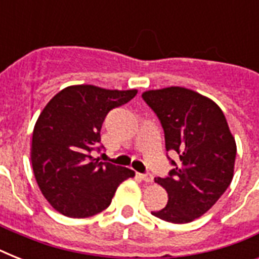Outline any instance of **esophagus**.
<instances>
[{
    "instance_id": "1",
    "label": "esophagus",
    "mask_w": 259,
    "mask_h": 259,
    "mask_svg": "<svg viewBox=\"0 0 259 259\" xmlns=\"http://www.w3.org/2000/svg\"><path fill=\"white\" fill-rule=\"evenodd\" d=\"M138 176H140V179H142V180L145 181V183H152V181H153V176L149 175V173H141V175H138Z\"/></svg>"
}]
</instances>
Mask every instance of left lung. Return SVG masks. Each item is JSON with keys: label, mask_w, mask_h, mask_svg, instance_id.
Masks as SVG:
<instances>
[{"label": "left lung", "mask_w": 259, "mask_h": 259, "mask_svg": "<svg viewBox=\"0 0 259 259\" xmlns=\"http://www.w3.org/2000/svg\"><path fill=\"white\" fill-rule=\"evenodd\" d=\"M142 98L161 122L166 150L179 157L169 176L154 180L165 188L168 204L152 213L189 223L204 215L233 180L237 144L221 107L193 90H149Z\"/></svg>", "instance_id": "obj_1"}]
</instances>
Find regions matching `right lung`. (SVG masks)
<instances>
[{"instance_id":"1","label":"right lung","mask_w":259,"mask_h":259,"mask_svg":"<svg viewBox=\"0 0 259 259\" xmlns=\"http://www.w3.org/2000/svg\"><path fill=\"white\" fill-rule=\"evenodd\" d=\"M137 90H107L93 84L59 91L38 115L30 146L37 185L47 201L68 218H89L106 209L122 181L134 170L91 157L99 149L102 123L114 107Z\"/></svg>"}]
</instances>
